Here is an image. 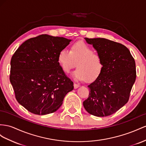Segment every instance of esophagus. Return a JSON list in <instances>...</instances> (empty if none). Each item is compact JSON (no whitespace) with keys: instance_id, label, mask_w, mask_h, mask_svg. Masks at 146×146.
<instances>
[{"instance_id":"obj_1","label":"esophagus","mask_w":146,"mask_h":146,"mask_svg":"<svg viewBox=\"0 0 146 146\" xmlns=\"http://www.w3.org/2000/svg\"><path fill=\"white\" fill-rule=\"evenodd\" d=\"M80 86V85L77 84H76V83H74V89H76V88H79Z\"/></svg>"}]
</instances>
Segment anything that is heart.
I'll use <instances>...</instances> for the list:
<instances>
[{
    "label": "heart",
    "instance_id": "obj_1",
    "mask_svg": "<svg viewBox=\"0 0 146 146\" xmlns=\"http://www.w3.org/2000/svg\"><path fill=\"white\" fill-rule=\"evenodd\" d=\"M58 60L64 72L68 73L77 62V69L72 76L76 81L95 80L101 73L103 64L100 56L83 42L73 45L71 50L63 48L59 52Z\"/></svg>",
    "mask_w": 146,
    "mask_h": 146
}]
</instances>
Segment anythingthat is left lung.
<instances>
[{"label":"left lung","mask_w":146,"mask_h":146,"mask_svg":"<svg viewBox=\"0 0 146 146\" xmlns=\"http://www.w3.org/2000/svg\"><path fill=\"white\" fill-rule=\"evenodd\" d=\"M102 58L103 68L99 76L88 86V98L83 106L89 113L106 117L115 113L128 102L136 78V64L124 45L104 38L89 39Z\"/></svg>","instance_id":"left-lung-1"}]
</instances>
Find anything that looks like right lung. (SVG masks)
Here are the masks:
<instances>
[{
  "label": "right lung",
  "instance_id": "add662e5",
  "mask_svg": "<svg viewBox=\"0 0 146 146\" xmlns=\"http://www.w3.org/2000/svg\"><path fill=\"white\" fill-rule=\"evenodd\" d=\"M72 40L42 35L29 39L13 55L10 81L18 102L36 115L57 111L73 83L58 60Z\"/></svg>",
  "mask_w": 146,
  "mask_h": 146
}]
</instances>
